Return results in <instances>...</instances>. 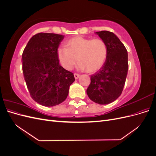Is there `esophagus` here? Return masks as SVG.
Returning a JSON list of instances; mask_svg holds the SVG:
<instances>
[{
    "instance_id": "1",
    "label": "esophagus",
    "mask_w": 156,
    "mask_h": 156,
    "mask_svg": "<svg viewBox=\"0 0 156 156\" xmlns=\"http://www.w3.org/2000/svg\"><path fill=\"white\" fill-rule=\"evenodd\" d=\"M74 77L75 79H77L80 77V75L78 73H74Z\"/></svg>"
}]
</instances>
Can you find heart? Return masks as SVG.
I'll use <instances>...</instances> for the list:
<instances>
[{"label":"heart","instance_id":"heart-1","mask_svg":"<svg viewBox=\"0 0 156 156\" xmlns=\"http://www.w3.org/2000/svg\"><path fill=\"white\" fill-rule=\"evenodd\" d=\"M66 45L58 48L57 56L62 66L68 70L73 69L77 59V68L87 69L88 72H96L105 62L107 48L100 38L76 36L69 39Z\"/></svg>","mask_w":156,"mask_h":156}]
</instances>
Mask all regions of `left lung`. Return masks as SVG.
<instances>
[{"label": "left lung", "mask_w": 156, "mask_h": 156, "mask_svg": "<svg viewBox=\"0 0 156 156\" xmlns=\"http://www.w3.org/2000/svg\"><path fill=\"white\" fill-rule=\"evenodd\" d=\"M96 34L106 44L107 55L101 69L90 76L87 93L94 102L105 105L115 101L123 90L128 70V56L125 46L114 33L103 30Z\"/></svg>", "instance_id": "8db88e82"}]
</instances>
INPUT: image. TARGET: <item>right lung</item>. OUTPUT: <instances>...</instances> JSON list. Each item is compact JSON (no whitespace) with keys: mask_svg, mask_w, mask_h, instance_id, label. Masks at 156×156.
<instances>
[{"mask_svg":"<svg viewBox=\"0 0 156 156\" xmlns=\"http://www.w3.org/2000/svg\"><path fill=\"white\" fill-rule=\"evenodd\" d=\"M64 36L38 33L28 42L22 55L23 72L32 98L39 104L53 107L66 99L73 73L59 64L57 49Z\"/></svg>","mask_w":156,"mask_h":156,"instance_id":"1","label":"right lung"}]
</instances>
